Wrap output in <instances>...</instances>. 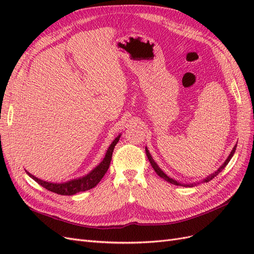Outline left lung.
Here are the masks:
<instances>
[{"mask_svg": "<svg viewBox=\"0 0 254 254\" xmlns=\"http://www.w3.org/2000/svg\"><path fill=\"white\" fill-rule=\"evenodd\" d=\"M235 150H236V145H235L234 148H233V150H232L231 154L229 155V157L227 158V160L224 162V165H223L222 167H220V168L215 172V173L209 175L207 178H204L202 182H204V183H208V182H210V181H211V179H213L216 175H218V174L220 173V172H222V171L225 169V167L228 165V162L230 161V159L232 158V156H233V154H234ZM145 153H146V156H148V159H149V161H150V163H151V166H152V167H153V169L155 170V172H156L157 175H158L159 177H161V178L165 179L166 182H168V183H170V184H172V185H176V186H185V187H193V186H196V185H198V184H199V183H197V184H195V183H194V184H189V185H183V184H179V183H177L176 181H174V179H172V178H170L169 176H167V175H166L165 173H163V172L159 169V167L156 165V162H155V161L153 160V158H152V156H151V154L149 153V151H148V149H146V148H145ZM202 182H201V183H202Z\"/></svg>", "mask_w": 254, "mask_h": 254, "instance_id": "8db88e82", "label": "left lung"}]
</instances>
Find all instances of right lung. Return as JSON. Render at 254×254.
Returning <instances> with one entry per match:
<instances>
[{
	"mask_svg": "<svg viewBox=\"0 0 254 254\" xmlns=\"http://www.w3.org/2000/svg\"><path fill=\"white\" fill-rule=\"evenodd\" d=\"M119 138H120V135L118 137H116L115 140H114L112 142V144L109 146L108 152H106V154H105V157L101 161L100 165L97 166L91 172V173L87 174L86 176H84L82 178L73 179V181L63 183V184H53V183H47L44 181H41V179L28 173L27 171L26 172L35 182H37L39 185L45 188V189H47L51 192L60 194V195H73V194L79 193V192H84L87 190H91L94 187H96L98 185V183L101 181L102 177L106 173V171L109 170L110 163L112 160L113 151H114V148H115V145L117 144V142L119 141Z\"/></svg>",
	"mask_w": 254,
	"mask_h": 254,
	"instance_id": "obj_1",
	"label": "right lung"
}]
</instances>
